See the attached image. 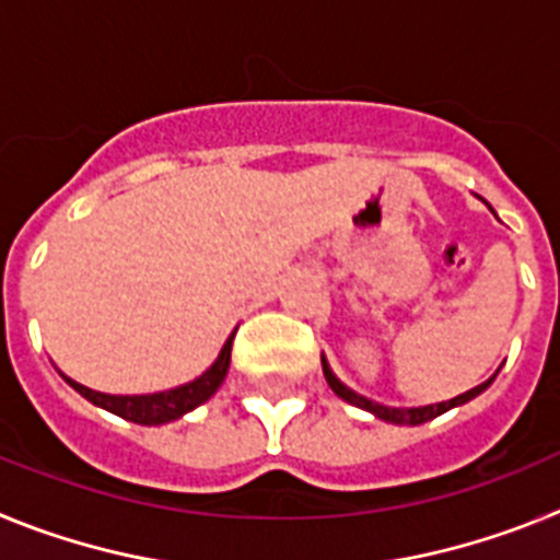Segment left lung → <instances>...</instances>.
Masks as SVG:
<instances>
[{
	"mask_svg": "<svg viewBox=\"0 0 560 560\" xmlns=\"http://www.w3.org/2000/svg\"><path fill=\"white\" fill-rule=\"evenodd\" d=\"M323 370H325V381H328L330 389H334L339 398H345L348 404H353V407H359V409H368V412H373L375 418H381V420H387V423H398V427H404V423H407V427H418V423H427V420H432V418H438V415L448 412L452 407H459V404H465V400L477 398V395L482 393V389L491 387V381L497 378V375H493V378H488L485 384H479V387L468 389V393L457 395V398L446 400V404H438V407L432 404V407H418V409H395V407H381V404H373V400L361 398V395H355L353 389L345 387V384H341V381L336 378L334 373H330L328 361H325V359H323Z\"/></svg>",
	"mask_w": 560,
	"mask_h": 560,
	"instance_id": "8db88e82",
	"label": "left lung"
}]
</instances>
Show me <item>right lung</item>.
<instances>
[{
  "label": "right lung",
  "mask_w": 560,
  "mask_h": 560,
  "mask_svg": "<svg viewBox=\"0 0 560 560\" xmlns=\"http://www.w3.org/2000/svg\"><path fill=\"white\" fill-rule=\"evenodd\" d=\"M232 339L235 334L226 339V345L221 348L219 359L207 370L205 375H199L196 381L185 384V387L167 389V393H153V395H106L95 393V389L83 387L69 381V387H75L78 393L86 400H92L95 407L108 409V412L120 415V418L131 420V423H142V427H160V423H171V420L182 418L185 412L196 409L199 404H205L215 389L221 387V381L226 378V370H230V355H232Z\"/></svg>",
  "instance_id": "1"
}]
</instances>
